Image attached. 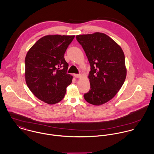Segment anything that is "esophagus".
Segmentation results:
<instances>
[{"label":"esophagus","mask_w":154,"mask_h":154,"mask_svg":"<svg viewBox=\"0 0 154 154\" xmlns=\"http://www.w3.org/2000/svg\"><path fill=\"white\" fill-rule=\"evenodd\" d=\"M75 77L76 78H79V79H80V78L82 77V74H75Z\"/></svg>","instance_id":"obj_1"}]
</instances>
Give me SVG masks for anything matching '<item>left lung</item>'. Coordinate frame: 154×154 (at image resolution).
<instances>
[{
    "instance_id": "obj_1",
    "label": "left lung",
    "mask_w": 154,
    "mask_h": 154,
    "mask_svg": "<svg viewBox=\"0 0 154 154\" xmlns=\"http://www.w3.org/2000/svg\"><path fill=\"white\" fill-rule=\"evenodd\" d=\"M90 64L88 78L89 91L84 94L86 102L100 106L112 99L123 85L126 77L122 49L108 35L95 32L76 36Z\"/></svg>"
}]
</instances>
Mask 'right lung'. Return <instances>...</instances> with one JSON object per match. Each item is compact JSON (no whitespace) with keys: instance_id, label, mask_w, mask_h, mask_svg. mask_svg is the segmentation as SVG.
<instances>
[{"instance_id":"right-lung-1","label":"right lung","mask_w":154,"mask_h":154,"mask_svg":"<svg viewBox=\"0 0 154 154\" xmlns=\"http://www.w3.org/2000/svg\"><path fill=\"white\" fill-rule=\"evenodd\" d=\"M75 35H48L38 40L25 57V77L31 91L49 104L61 101L72 82L64 54Z\"/></svg>"}]
</instances>
